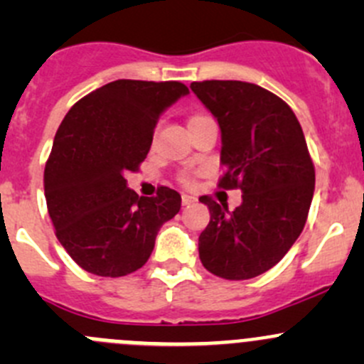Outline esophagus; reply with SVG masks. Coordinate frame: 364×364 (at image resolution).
<instances>
[{"label":"esophagus","mask_w":364,"mask_h":364,"mask_svg":"<svg viewBox=\"0 0 364 364\" xmlns=\"http://www.w3.org/2000/svg\"><path fill=\"white\" fill-rule=\"evenodd\" d=\"M181 200H183V205H190L196 203V197L193 196H188V193H183L181 196Z\"/></svg>","instance_id":"34e87169"}]
</instances>
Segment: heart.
I'll return each instance as SVG.
<instances>
[{
	"label": "heart",
	"instance_id": "1",
	"mask_svg": "<svg viewBox=\"0 0 364 364\" xmlns=\"http://www.w3.org/2000/svg\"><path fill=\"white\" fill-rule=\"evenodd\" d=\"M200 117H205V116H193V117H192V119H190V121H196V119H200ZM181 181H183V183H188V181H190V178H188V176H183V178H181Z\"/></svg>",
	"mask_w": 364,
	"mask_h": 364
}]
</instances>
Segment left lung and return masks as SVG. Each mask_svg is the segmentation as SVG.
I'll list each match as a JSON object with an SVG mask.
<instances>
[{
  "instance_id": "obj_1",
  "label": "left lung",
  "mask_w": 364,
  "mask_h": 364,
  "mask_svg": "<svg viewBox=\"0 0 364 364\" xmlns=\"http://www.w3.org/2000/svg\"><path fill=\"white\" fill-rule=\"evenodd\" d=\"M193 93L222 132V188H241L234 211L203 196L208 227L199 257L209 273L248 280L280 262L299 237L315 188V168L296 114L282 98L252 82L203 80Z\"/></svg>"
}]
</instances>
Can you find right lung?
Segmentation results:
<instances>
[{
    "instance_id": "1",
    "label": "right lung",
    "mask_w": 364,
    "mask_h": 364,
    "mask_svg": "<svg viewBox=\"0 0 364 364\" xmlns=\"http://www.w3.org/2000/svg\"><path fill=\"white\" fill-rule=\"evenodd\" d=\"M185 95L176 80L119 79L80 98L61 121L43 172L47 209L61 247L87 273L137 271L160 227L178 215L176 190L139 197L124 174L144 161L161 112Z\"/></svg>"
}]
</instances>
